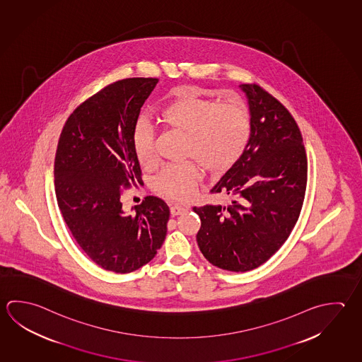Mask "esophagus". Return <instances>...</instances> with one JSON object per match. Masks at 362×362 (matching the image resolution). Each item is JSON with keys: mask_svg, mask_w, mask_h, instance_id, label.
<instances>
[{"mask_svg": "<svg viewBox=\"0 0 362 362\" xmlns=\"http://www.w3.org/2000/svg\"><path fill=\"white\" fill-rule=\"evenodd\" d=\"M170 211H171L172 216L175 217V216H180V214H182L185 211H187V208L182 206V205H172Z\"/></svg>", "mask_w": 362, "mask_h": 362, "instance_id": "obj_1", "label": "esophagus"}]
</instances>
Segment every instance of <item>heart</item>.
<instances>
[{
	"mask_svg": "<svg viewBox=\"0 0 362 362\" xmlns=\"http://www.w3.org/2000/svg\"><path fill=\"white\" fill-rule=\"evenodd\" d=\"M159 121L186 134L185 156L195 158L214 173L227 171L236 163L250 136V111L243 99L219 102L187 88L173 92L159 112ZM132 148L143 167L157 163L154 132L145 121L134 129ZM200 178L202 170L192 160L167 165L154 178L153 190L167 200L186 202L194 197Z\"/></svg>",
	"mask_w": 362,
	"mask_h": 362,
	"instance_id": "1",
	"label": "heart"
}]
</instances>
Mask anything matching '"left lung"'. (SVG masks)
Here are the masks:
<instances>
[{"mask_svg":"<svg viewBox=\"0 0 362 362\" xmlns=\"http://www.w3.org/2000/svg\"><path fill=\"white\" fill-rule=\"evenodd\" d=\"M251 117L243 156L211 192L232 197L228 205L192 211L202 221L199 249L209 263L230 272L255 269L274 255L303 208L308 159L296 121L284 105L255 84H241Z\"/></svg>","mask_w":362,"mask_h":362,"instance_id":"8db88e82","label":"left lung"}]
</instances>
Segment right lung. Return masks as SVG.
<instances>
[{
    "label": "right lung",
    "mask_w": 362,
    "mask_h": 362,
    "mask_svg": "<svg viewBox=\"0 0 362 362\" xmlns=\"http://www.w3.org/2000/svg\"><path fill=\"white\" fill-rule=\"evenodd\" d=\"M158 81L119 80L80 105L54 159L56 197L69 230L94 263L121 274L149 263L167 235L170 208L162 199L145 197L125 213L119 192L140 184L132 132Z\"/></svg>",
    "instance_id": "right-lung-1"
}]
</instances>
